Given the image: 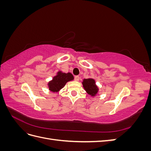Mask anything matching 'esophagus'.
<instances>
[{"label":"esophagus","instance_id":"obj_1","mask_svg":"<svg viewBox=\"0 0 151 151\" xmlns=\"http://www.w3.org/2000/svg\"><path fill=\"white\" fill-rule=\"evenodd\" d=\"M74 79H75L76 81H79V77L77 76H75Z\"/></svg>","mask_w":151,"mask_h":151}]
</instances>
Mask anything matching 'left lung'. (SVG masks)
Returning a JSON list of instances; mask_svg holds the SVG:
<instances>
[{
  "label": "left lung",
  "instance_id": "left-lung-1",
  "mask_svg": "<svg viewBox=\"0 0 151 151\" xmlns=\"http://www.w3.org/2000/svg\"><path fill=\"white\" fill-rule=\"evenodd\" d=\"M82 84H83V88L86 91V93L89 94L91 96L94 97L95 96L98 95L99 93V88L96 84V81L94 79H83Z\"/></svg>",
  "mask_w": 151,
  "mask_h": 151
}]
</instances>
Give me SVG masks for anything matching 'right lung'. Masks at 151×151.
Segmentation results:
<instances>
[{
  "mask_svg": "<svg viewBox=\"0 0 151 151\" xmlns=\"http://www.w3.org/2000/svg\"><path fill=\"white\" fill-rule=\"evenodd\" d=\"M74 79V76L70 72L65 73L62 71L57 72L56 76H55L52 80L48 83V89L53 93H58L60 91L67 83Z\"/></svg>",
  "mask_w": 151,
  "mask_h": 151,
  "instance_id": "add662e5",
  "label": "right lung"
}]
</instances>
